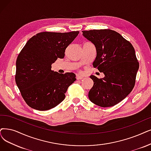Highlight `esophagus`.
Masks as SVG:
<instances>
[{
  "instance_id": "1",
  "label": "esophagus",
  "mask_w": 151,
  "mask_h": 151,
  "mask_svg": "<svg viewBox=\"0 0 151 151\" xmlns=\"http://www.w3.org/2000/svg\"><path fill=\"white\" fill-rule=\"evenodd\" d=\"M76 79H77V80H81V79H83V77L81 76L80 75L78 74V75L76 76Z\"/></svg>"
}]
</instances>
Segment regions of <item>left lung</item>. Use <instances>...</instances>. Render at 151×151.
Instances as JSON below:
<instances>
[{"label": "left lung", "instance_id": "obj_1", "mask_svg": "<svg viewBox=\"0 0 151 151\" xmlns=\"http://www.w3.org/2000/svg\"><path fill=\"white\" fill-rule=\"evenodd\" d=\"M82 33L96 47L93 68L105 74L101 79L90 76L93 86L88 98L98 106H113L125 99L134 87L139 66L134 48L114 30L92 29Z\"/></svg>", "mask_w": 151, "mask_h": 151}]
</instances>
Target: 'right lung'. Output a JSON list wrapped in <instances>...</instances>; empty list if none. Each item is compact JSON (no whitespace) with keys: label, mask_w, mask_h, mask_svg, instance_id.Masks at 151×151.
Listing matches in <instances>:
<instances>
[{"label":"right lung","mask_w":151,"mask_h":151,"mask_svg":"<svg viewBox=\"0 0 151 151\" xmlns=\"http://www.w3.org/2000/svg\"><path fill=\"white\" fill-rule=\"evenodd\" d=\"M79 33L41 32L24 46L17 59L15 79L29 106L48 110L64 100L68 87L76 80V74L54 72L51 65L64 58L65 49Z\"/></svg>","instance_id":"add662e5"}]
</instances>
